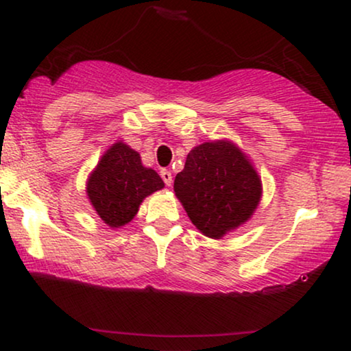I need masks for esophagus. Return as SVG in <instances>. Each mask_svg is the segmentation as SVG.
Segmentation results:
<instances>
[{"instance_id":"esophagus-1","label":"esophagus","mask_w":351,"mask_h":351,"mask_svg":"<svg viewBox=\"0 0 351 351\" xmlns=\"http://www.w3.org/2000/svg\"><path fill=\"white\" fill-rule=\"evenodd\" d=\"M160 174H161V179L165 180V184H166L167 186H171V184H172V174H171V172L167 171V169H162V171L160 172Z\"/></svg>"}]
</instances>
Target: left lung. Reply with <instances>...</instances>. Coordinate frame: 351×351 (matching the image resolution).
<instances>
[{"instance_id":"1","label":"left lung","mask_w":351,"mask_h":351,"mask_svg":"<svg viewBox=\"0 0 351 351\" xmlns=\"http://www.w3.org/2000/svg\"><path fill=\"white\" fill-rule=\"evenodd\" d=\"M174 191L191 223L206 237L220 239L251 219L261 203L262 182L233 142L215 141L186 155Z\"/></svg>"}]
</instances>
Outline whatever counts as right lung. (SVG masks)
I'll use <instances>...</instances> for the list:
<instances>
[{"instance_id": "1", "label": "right lung", "mask_w": 351, "mask_h": 351, "mask_svg": "<svg viewBox=\"0 0 351 351\" xmlns=\"http://www.w3.org/2000/svg\"><path fill=\"white\" fill-rule=\"evenodd\" d=\"M165 186L156 171L142 165L141 155L124 142L105 152L90 172L86 193L108 227L119 228L136 217L142 201Z\"/></svg>"}]
</instances>
